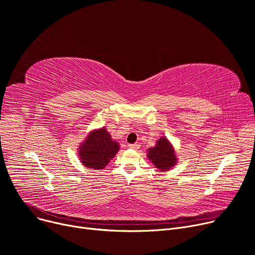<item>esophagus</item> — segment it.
Masks as SVG:
<instances>
[{
	"label": "esophagus",
	"mask_w": 255,
	"mask_h": 255,
	"mask_svg": "<svg viewBox=\"0 0 255 255\" xmlns=\"http://www.w3.org/2000/svg\"><path fill=\"white\" fill-rule=\"evenodd\" d=\"M139 147H140L139 143H134V144H128V148H130V149H134V150H136V149H139Z\"/></svg>",
	"instance_id": "34e87169"
}]
</instances>
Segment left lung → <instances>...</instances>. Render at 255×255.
Segmentation results:
<instances>
[{"label": "left lung", "mask_w": 255, "mask_h": 255, "mask_svg": "<svg viewBox=\"0 0 255 255\" xmlns=\"http://www.w3.org/2000/svg\"><path fill=\"white\" fill-rule=\"evenodd\" d=\"M148 158L161 171H166L173 167L177 158L172 146L166 138H161L157 141L155 147L148 149Z\"/></svg>", "instance_id": "left-lung-1"}]
</instances>
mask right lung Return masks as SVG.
<instances>
[{"mask_svg":"<svg viewBox=\"0 0 255 255\" xmlns=\"http://www.w3.org/2000/svg\"><path fill=\"white\" fill-rule=\"evenodd\" d=\"M79 150V157L86 168L101 170L117 153L119 145L112 141L107 129L101 128L89 134Z\"/></svg>","mask_w":255,"mask_h":255,"instance_id":"obj_1","label":"right lung"}]
</instances>
